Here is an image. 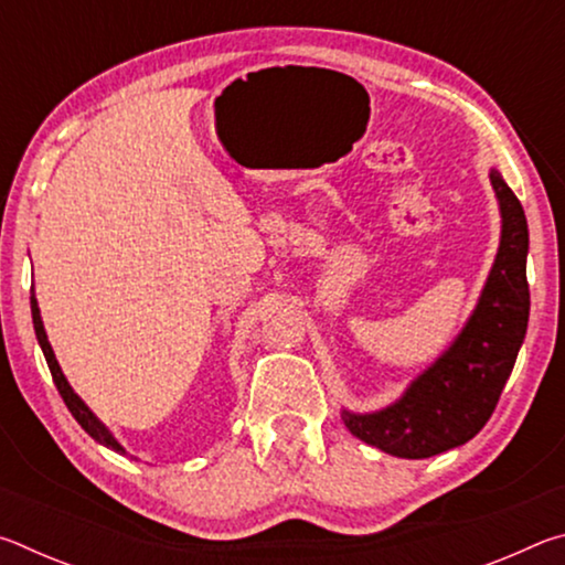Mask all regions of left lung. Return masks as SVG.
Returning a JSON list of instances; mask_svg holds the SVG:
<instances>
[{"mask_svg":"<svg viewBox=\"0 0 565 565\" xmlns=\"http://www.w3.org/2000/svg\"><path fill=\"white\" fill-rule=\"evenodd\" d=\"M491 184L501 206V246L463 331L396 404L376 414H341L353 436L391 456L428 458L471 441L499 404L525 339L529 224L521 202L495 169Z\"/></svg>","mask_w":565,"mask_h":565,"instance_id":"obj_1","label":"left lung"}]
</instances>
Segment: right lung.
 <instances>
[{
    "label": "right lung",
    "mask_w": 565,
    "mask_h": 565,
    "mask_svg": "<svg viewBox=\"0 0 565 565\" xmlns=\"http://www.w3.org/2000/svg\"><path fill=\"white\" fill-rule=\"evenodd\" d=\"M32 321H34L36 341H40V347L44 351V359H46V363H50V371H52V379H54V384H56V391H60V394H62L66 408L72 411V416L79 420V426L94 438V441H99L102 446H107V448H111V451H117V454H127L119 446L117 438L109 434V428L104 426L102 420L94 416L87 406H84V401L74 394L72 386H70V381L64 379L60 363H56V359H54V351L50 347V341H46V331H44V323H42V317H40V306H36L34 294H32Z\"/></svg>",
    "instance_id": "1"
}]
</instances>
